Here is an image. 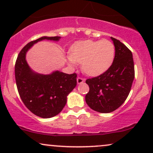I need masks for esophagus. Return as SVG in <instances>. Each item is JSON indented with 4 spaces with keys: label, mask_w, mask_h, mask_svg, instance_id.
Wrapping results in <instances>:
<instances>
[{
    "label": "esophagus",
    "mask_w": 153,
    "mask_h": 153,
    "mask_svg": "<svg viewBox=\"0 0 153 153\" xmlns=\"http://www.w3.org/2000/svg\"><path fill=\"white\" fill-rule=\"evenodd\" d=\"M77 84H83V83L84 82V81H85V79H83L82 77H78L77 78Z\"/></svg>",
    "instance_id": "1"
}]
</instances>
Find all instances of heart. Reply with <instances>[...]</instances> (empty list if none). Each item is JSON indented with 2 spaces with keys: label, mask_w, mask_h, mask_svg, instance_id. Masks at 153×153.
I'll use <instances>...</instances> for the list:
<instances>
[{
  "label": "heart",
  "mask_w": 153,
  "mask_h": 153,
  "mask_svg": "<svg viewBox=\"0 0 153 153\" xmlns=\"http://www.w3.org/2000/svg\"><path fill=\"white\" fill-rule=\"evenodd\" d=\"M115 46L108 39L79 41L73 45L67 58L71 67L82 64V69L89 76H98L105 72L112 65Z\"/></svg>",
  "instance_id": "heart-1"
}]
</instances>
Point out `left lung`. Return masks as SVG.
Listing matches in <instances>:
<instances>
[{
	"instance_id": "8db88e82",
	"label": "left lung",
	"mask_w": 153,
	"mask_h": 153,
	"mask_svg": "<svg viewBox=\"0 0 153 153\" xmlns=\"http://www.w3.org/2000/svg\"><path fill=\"white\" fill-rule=\"evenodd\" d=\"M111 39L116 51L112 65L100 76L86 81L89 86L86 102L99 113H111L119 108L127 99L135 77L131 51L118 39Z\"/></svg>"
}]
</instances>
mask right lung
I'll return each mask as SVG.
<instances>
[{
  "label": "right lung",
  "instance_id": "1",
  "mask_svg": "<svg viewBox=\"0 0 153 153\" xmlns=\"http://www.w3.org/2000/svg\"><path fill=\"white\" fill-rule=\"evenodd\" d=\"M61 37H42L27 44L19 53L15 66L18 91L22 102L33 114L42 118L59 114L67 103V96L76 86V74L54 71L42 74L33 71L26 61V54L39 41H59Z\"/></svg>",
  "mask_w": 153,
  "mask_h": 153
}]
</instances>
